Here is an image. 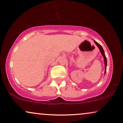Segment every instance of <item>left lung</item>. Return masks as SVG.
<instances>
[{
	"label": "left lung",
	"instance_id": "left-lung-1",
	"mask_svg": "<svg viewBox=\"0 0 123 123\" xmlns=\"http://www.w3.org/2000/svg\"><path fill=\"white\" fill-rule=\"evenodd\" d=\"M94 42L96 44V46L98 47V48H99L100 49V52H101V55H103V57H104V64H105V73H106V66H107V60H106V56H105V52H104V51L103 47H102L101 45L100 44H98V42H96L95 41H94Z\"/></svg>",
	"mask_w": 123,
	"mask_h": 123
}]
</instances>
